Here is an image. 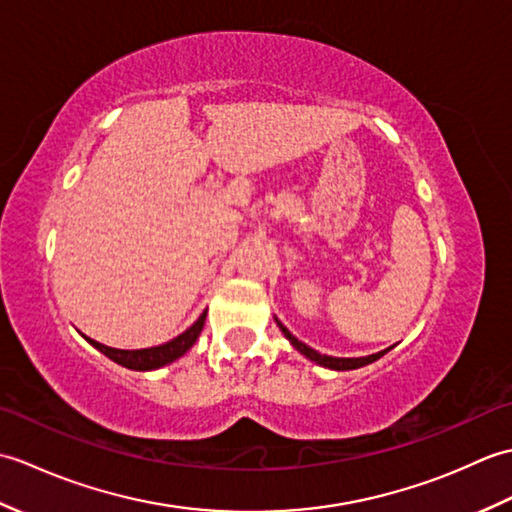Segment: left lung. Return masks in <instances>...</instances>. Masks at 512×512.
I'll return each mask as SVG.
<instances>
[{"instance_id":"1","label":"left lung","mask_w":512,"mask_h":512,"mask_svg":"<svg viewBox=\"0 0 512 512\" xmlns=\"http://www.w3.org/2000/svg\"><path fill=\"white\" fill-rule=\"evenodd\" d=\"M277 325L281 328V332L286 334V339L297 347V350L303 354V356H308L310 361H314V363H319V365H323V367H330V369H356V367H363V365H369V363H374V361H378L380 356H383L385 352H378V354H372V356H363V358H334V356H325V354H319L317 350H312V347H308L306 343H301L297 336H292L290 332H288V328L281 321H277Z\"/></svg>"}]
</instances>
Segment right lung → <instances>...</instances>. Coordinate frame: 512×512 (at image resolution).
<instances>
[{"instance_id":"add662e5","label":"right lung","mask_w":512,"mask_h":512,"mask_svg":"<svg viewBox=\"0 0 512 512\" xmlns=\"http://www.w3.org/2000/svg\"><path fill=\"white\" fill-rule=\"evenodd\" d=\"M204 319H206V310L200 314V319L195 321L189 330H184L176 339L169 343H162L158 347H145V350H116V347H107L99 341L88 339L96 350L103 352L107 358H112L114 363L123 365L127 369H138V372H145V369H156L167 363H173L176 358H180L184 352L198 339L202 328H204Z\"/></svg>"}]
</instances>
